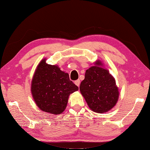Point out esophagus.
I'll return each mask as SVG.
<instances>
[{
  "instance_id": "obj_1",
  "label": "esophagus",
  "mask_w": 150,
  "mask_h": 150,
  "mask_svg": "<svg viewBox=\"0 0 150 150\" xmlns=\"http://www.w3.org/2000/svg\"><path fill=\"white\" fill-rule=\"evenodd\" d=\"M74 83L77 86H78V87H79L80 86V80H76L75 82H74Z\"/></svg>"
}]
</instances>
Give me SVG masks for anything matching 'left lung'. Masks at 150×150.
I'll return each mask as SVG.
<instances>
[{
	"label": "left lung",
	"mask_w": 150,
	"mask_h": 150,
	"mask_svg": "<svg viewBox=\"0 0 150 150\" xmlns=\"http://www.w3.org/2000/svg\"><path fill=\"white\" fill-rule=\"evenodd\" d=\"M101 65L98 61L86 70L80 90L89 107L94 112L103 113L115 105L119 93L114 78Z\"/></svg>",
	"instance_id": "obj_1"
}]
</instances>
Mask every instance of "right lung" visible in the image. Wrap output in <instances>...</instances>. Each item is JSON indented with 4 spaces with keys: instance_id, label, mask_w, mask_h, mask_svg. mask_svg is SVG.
<instances>
[{
    "instance_id": "1",
    "label": "right lung",
    "mask_w": 150,
    "mask_h": 150,
    "mask_svg": "<svg viewBox=\"0 0 150 150\" xmlns=\"http://www.w3.org/2000/svg\"><path fill=\"white\" fill-rule=\"evenodd\" d=\"M41 60L34 74L31 82V93L39 109L49 113L59 115L64 111L68 96L78 90L70 80L68 74L55 65Z\"/></svg>"
}]
</instances>
